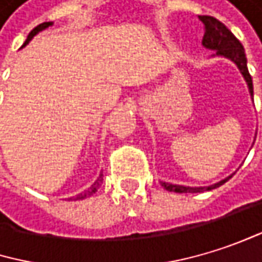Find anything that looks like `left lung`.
Here are the masks:
<instances>
[{
  "label": "left lung",
  "instance_id": "left-lung-1",
  "mask_svg": "<svg viewBox=\"0 0 262 262\" xmlns=\"http://www.w3.org/2000/svg\"><path fill=\"white\" fill-rule=\"evenodd\" d=\"M200 19L203 21L204 27H206V33H204V38H203V44L207 47V49H213L216 50V55H224L227 58H230L232 61L236 62V66L239 67L243 76L246 78L247 84H249V90H250V95L253 96V84H252V76L249 73V69H247V58H246V53H244V47L243 44L238 41V38L223 24L220 23L216 18L213 16H200ZM230 178V177H229ZM227 180H223L220 181L218 184L215 186H210V187H184V186H175V184H167V183H163L164 189L169 190V192H177V193H200V192H204V190H210V189H215V187H220L223 186Z\"/></svg>",
  "mask_w": 262,
  "mask_h": 262
}]
</instances>
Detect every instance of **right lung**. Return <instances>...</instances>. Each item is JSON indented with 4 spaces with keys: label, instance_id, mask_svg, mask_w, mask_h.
<instances>
[{
    "label": "right lung",
    "instance_id": "right-lung-1",
    "mask_svg": "<svg viewBox=\"0 0 262 262\" xmlns=\"http://www.w3.org/2000/svg\"><path fill=\"white\" fill-rule=\"evenodd\" d=\"M49 26H52V23H42V24L36 26V27H35V29H33V30H32V32L29 33V36H27L26 42L23 44V47H24L26 44H29V41H30V39H32V38H33V36H35V35L38 33V32H41V30L47 29ZM101 183H102V175H99V177H98V180H96V181H95V183H93V184H92V186H90V187H89V189H87L85 192H84V193H79V195H76V196H75V200H84V198H87V196L93 195V193L96 192V189H98V187L101 186Z\"/></svg>",
    "mask_w": 262,
    "mask_h": 262
}]
</instances>
